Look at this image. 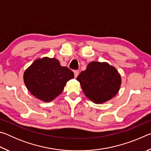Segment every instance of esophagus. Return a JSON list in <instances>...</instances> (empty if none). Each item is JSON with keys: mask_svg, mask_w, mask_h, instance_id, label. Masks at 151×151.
Instances as JSON below:
<instances>
[{"mask_svg": "<svg viewBox=\"0 0 151 151\" xmlns=\"http://www.w3.org/2000/svg\"><path fill=\"white\" fill-rule=\"evenodd\" d=\"M74 74H75V77L76 78L78 76V75H79V72L78 70H75L74 71Z\"/></svg>", "mask_w": 151, "mask_h": 151, "instance_id": "esophagus-1", "label": "esophagus"}]
</instances>
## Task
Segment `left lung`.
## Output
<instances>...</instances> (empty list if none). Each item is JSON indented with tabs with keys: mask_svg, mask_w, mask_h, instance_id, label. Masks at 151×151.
<instances>
[{
	"mask_svg": "<svg viewBox=\"0 0 151 151\" xmlns=\"http://www.w3.org/2000/svg\"><path fill=\"white\" fill-rule=\"evenodd\" d=\"M76 80L86 96L95 104H103L112 99L119 93L122 83L121 76L114 66L97 61L88 63Z\"/></svg>",
	"mask_w": 151,
	"mask_h": 151,
	"instance_id": "obj_1",
	"label": "left lung"
}]
</instances>
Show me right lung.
<instances>
[{"instance_id":"1","label":"right lung","mask_w":151,"mask_h":151,"mask_svg":"<svg viewBox=\"0 0 151 151\" xmlns=\"http://www.w3.org/2000/svg\"><path fill=\"white\" fill-rule=\"evenodd\" d=\"M74 73L59 60L47 57L36 59L23 74V80L33 96L45 103L52 101L62 93Z\"/></svg>"}]
</instances>
